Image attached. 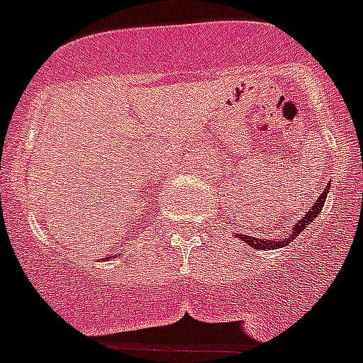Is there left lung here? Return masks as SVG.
Here are the masks:
<instances>
[{"label": "left lung", "instance_id": "obj_1", "mask_svg": "<svg viewBox=\"0 0 363 363\" xmlns=\"http://www.w3.org/2000/svg\"><path fill=\"white\" fill-rule=\"evenodd\" d=\"M325 196H327V189L322 192V194H320L318 200L314 201L313 209H311L309 213H307L306 216L301 218V220L298 221L296 225H294L293 233H291V236L287 240L281 238L280 242H278V240H277V242H272V240H259V238H255V236H247V234H236V236H238V238H242L243 243H247V245H251L252 249H259V251H267V249H278V247L287 245V243L293 242V240L296 238L298 234H300L301 230L306 229L307 225H311V223H313L314 218L318 216L320 211L323 209V203H325Z\"/></svg>", "mask_w": 363, "mask_h": 363}]
</instances>
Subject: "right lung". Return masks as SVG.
Returning <instances> with one entry per match:
<instances>
[{"mask_svg":"<svg viewBox=\"0 0 363 363\" xmlns=\"http://www.w3.org/2000/svg\"><path fill=\"white\" fill-rule=\"evenodd\" d=\"M108 258H111V256H108Z\"/></svg>","mask_w":363,"mask_h":363,"instance_id":"1","label":"right lung"}]
</instances>
